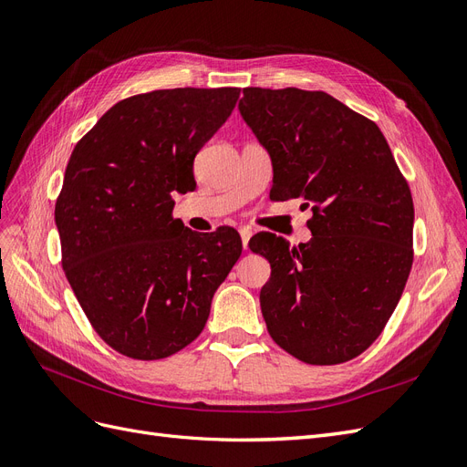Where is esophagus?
Here are the masks:
<instances>
[{"label": "esophagus", "mask_w": 467, "mask_h": 467, "mask_svg": "<svg viewBox=\"0 0 467 467\" xmlns=\"http://www.w3.org/2000/svg\"><path fill=\"white\" fill-rule=\"evenodd\" d=\"M250 236H252V229H248V227L240 229V238H243V248H244V250H248V240H250Z\"/></svg>", "instance_id": "obj_1"}]
</instances>
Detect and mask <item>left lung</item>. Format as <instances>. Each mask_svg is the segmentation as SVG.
Returning <instances> with one entry per match:
<instances>
[{
	"instance_id": "8db88e82",
	"label": "left lung",
	"mask_w": 467,
	"mask_h": 467,
	"mask_svg": "<svg viewBox=\"0 0 467 467\" xmlns=\"http://www.w3.org/2000/svg\"><path fill=\"white\" fill-rule=\"evenodd\" d=\"M238 110L269 151L285 202L310 207L306 244L250 238L272 275L260 291L267 332L308 365L367 351L396 310L413 264L408 180L372 119L322 91L246 87Z\"/></svg>"
}]
</instances>
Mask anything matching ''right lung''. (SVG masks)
Listing matches in <instances>:
<instances>
[{
    "mask_svg": "<svg viewBox=\"0 0 467 467\" xmlns=\"http://www.w3.org/2000/svg\"><path fill=\"white\" fill-rule=\"evenodd\" d=\"M240 88H159L119 100L69 157L56 200L62 267L85 316L118 353L157 360L205 327L243 254L233 227L202 234L172 217L195 186L193 159Z\"/></svg>",
    "mask_w": 467,
    "mask_h": 467,
    "instance_id": "right-lung-1",
    "label": "right lung"
}]
</instances>
